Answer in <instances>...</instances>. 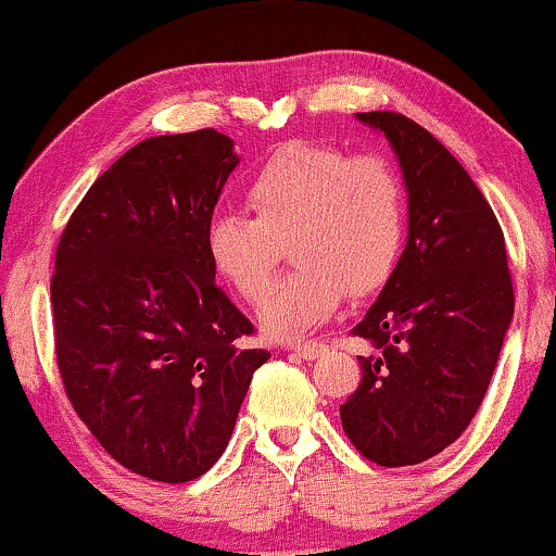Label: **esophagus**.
Instances as JSON below:
<instances>
[{
    "mask_svg": "<svg viewBox=\"0 0 556 556\" xmlns=\"http://www.w3.org/2000/svg\"><path fill=\"white\" fill-rule=\"evenodd\" d=\"M324 344L321 341H299V344H293L291 346V352H295L301 356V359H318V356H321V352H324Z\"/></svg>",
    "mask_w": 556,
    "mask_h": 556,
    "instance_id": "esophagus-1",
    "label": "esophagus"
}]
</instances>
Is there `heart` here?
Listing matches in <instances>:
<instances>
[{
	"instance_id": "b5f03b06",
	"label": "heart",
	"mask_w": 556,
	"mask_h": 556,
	"mask_svg": "<svg viewBox=\"0 0 556 556\" xmlns=\"http://www.w3.org/2000/svg\"><path fill=\"white\" fill-rule=\"evenodd\" d=\"M248 207L215 212L204 232L210 263L255 301L288 242L291 273L263 295L261 326L293 339L324 324L346 288L367 293L390 276L405 240V189L379 156H349L321 143L293 141L273 151L245 187Z\"/></svg>"
}]
</instances>
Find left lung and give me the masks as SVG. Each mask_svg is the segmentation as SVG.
Segmentation results:
<instances>
[{
  "label": "left lung",
  "instance_id": "obj_1",
  "mask_svg": "<svg viewBox=\"0 0 556 556\" xmlns=\"http://www.w3.org/2000/svg\"><path fill=\"white\" fill-rule=\"evenodd\" d=\"M382 131L407 189V245L352 333L362 382L339 407L356 451L417 466L460 438L481 407L514 316L504 232L458 159L402 113H356Z\"/></svg>",
  "mask_w": 556,
  "mask_h": 556
}]
</instances>
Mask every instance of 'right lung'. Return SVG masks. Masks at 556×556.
Wrapping results in <instances>:
<instances>
[{
	"label": "right lung",
	"instance_id": "add662e5",
	"mask_svg": "<svg viewBox=\"0 0 556 556\" xmlns=\"http://www.w3.org/2000/svg\"><path fill=\"white\" fill-rule=\"evenodd\" d=\"M215 128L128 149L67 219L50 280L67 400L111 458L187 483L215 466L253 371V324L215 286L204 232L230 172Z\"/></svg>",
	"mask_w": 556,
	"mask_h": 556
}]
</instances>
